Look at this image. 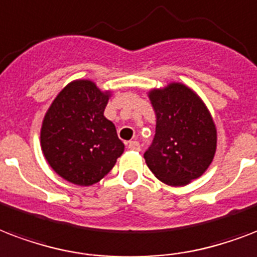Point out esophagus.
Instances as JSON below:
<instances>
[{"label": "esophagus", "instance_id": "34e87169", "mask_svg": "<svg viewBox=\"0 0 257 257\" xmlns=\"http://www.w3.org/2000/svg\"><path fill=\"white\" fill-rule=\"evenodd\" d=\"M128 148L129 150H133V151H140L142 150V146H140V143L139 142H129Z\"/></svg>", "mask_w": 257, "mask_h": 257}]
</instances>
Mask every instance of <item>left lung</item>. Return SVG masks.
<instances>
[{
	"label": "left lung",
	"instance_id": "8db88e82",
	"mask_svg": "<svg viewBox=\"0 0 257 257\" xmlns=\"http://www.w3.org/2000/svg\"><path fill=\"white\" fill-rule=\"evenodd\" d=\"M156 131L144 159L170 186H185L206 171L217 147V131L202 99L182 83L150 91Z\"/></svg>",
	"mask_w": 257,
	"mask_h": 257
}]
</instances>
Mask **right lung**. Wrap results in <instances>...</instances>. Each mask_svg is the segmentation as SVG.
<instances>
[{"label":"right lung","mask_w":257,"mask_h":257,"mask_svg":"<svg viewBox=\"0 0 257 257\" xmlns=\"http://www.w3.org/2000/svg\"><path fill=\"white\" fill-rule=\"evenodd\" d=\"M109 97L94 82L74 81L58 94L44 115L43 154L52 170L74 185L99 182L124 152L114 124L103 115Z\"/></svg>","instance_id":"1"}]
</instances>
